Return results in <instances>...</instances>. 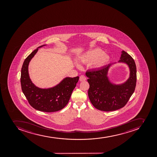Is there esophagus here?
I'll return each mask as SVG.
<instances>
[{"mask_svg": "<svg viewBox=\"0 0 157 157\" xmlns=\"http://www.w3.org/2000/svg\"><path fill=\"white\" fill-rule=\"evenodd\" d=\"M86 77L84 75H81L80 76V78H79V80L80 81H84L86 80Z\"/></svg>", "mask_w": 157, "mask_h": 157, "instance_id": "esophagus-1", "label": "esophagus"}]
</instances>
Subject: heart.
<instances>
[{
    "label": "heart",
    "mask_w": 157,
    "mask_h": 157,
    "mask_svg": "<svg viewBox=\"0 0 157 157\" xmlns=\"http://www.w3.org/2000/svg\"><path fill=\"white\" fill-rule=\"evenodd\" d=\"M109 60V56L105 54L104 52L100 49L91 50L82 56L80 59L81 62L83 63L94 62L93 67L97 69L104 67Z\"/></svg>",
    "instance_id": "b5f03b06"
}]
</instances>
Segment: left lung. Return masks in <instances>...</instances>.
<instances>
[{"instance_id":"1","label":"left lung","mask_w":157,"mask_h":157,"mask_svg":"<svg viewBox=\"0 0 157 157\" xmlns=\"http://www.w3.org/2000/svg\"><path fill=\"white\" fill-rule=\"evenodd\" d=\"M118 62L128 64L130 69V76L121 85L110 83L107 77L109 64L102 68L86 72L89 84L88 94L90 102L97 109L112 111L124 107L135 91L136 82V68L133 59L126 52L122 51Z\"/></svg>"}]
</instances>
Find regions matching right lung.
I'll return each mask as SVG.
<instances>
[{
  "instance_id": "obj_1",
  "label": "right lung",
  "mask_w": 157,
  "mask_h": 157,
  "mask_svg": "<svg viewBox=\"0 0 157 157\" xmlns=\"http://www.w3.org/2000/svg\"><path fill=\"white\" fill-rule=\"evenodd\" d=\"M34 50L24 61L21 70V83L22 92L29 104L35 109L46 113L59 111L68 104L76 86L79 77H66L54 87L41 89L35 86L29 78L28 66L39 48Z\"/></svg>"
}]
</instances>
